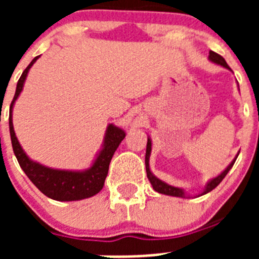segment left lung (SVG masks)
I'll use <instances>...</instances> for the list:
<instances>
[{
  "mask_svg": "<svg viewBox=\"0 0 259 259\" xmlns=\"http://www.w3.org/2000/svg\"><path fill=\"white\" fill-rule=\"evenodd\" d=\"M209 59L211 62H214V63H217V65H221V66H223V67H226V68H230V67H228V65H227V62L224 61L223 57L219 56V54H217L215 52H211V50H210V53H209ZM150 152H152V141H150V139H148V144H146V154H145V167H146V176H148L149 182L152 183L153 189H154L155 192H158V193L167 194V196H175V197H185V193H184V191H183V189L176 188V187H172V185L167 184V183L162 182V180H159L158 178H155V176L153 175L152 171H150V168H149ZM236 158H235V159L231 162L230 166H228L227 168H226V170H224L223 172L221 174V175H218L217 178H214V179L210 180V182L207 183L206 188L203 189V192L201 193V196H202V194L209 193V192L212 191L215 187H218L219 183H221L222 180L224 179V176L227 175L228 171L232 168L233 163H235V161H236Z\"/></svg>",
  "mask_w": 259,
  "mask_h": 259,
  "instance_id": "obj_1",
  "label": "left lung"
}]
</instances>
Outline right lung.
Wrapping results in <instances>:
<instances>
[{"label": "right lung", "instance_id": "1", "mask_svg": "<svg viewBox=\"0 0 259 259\" xmlns=\"http://www.w3.org/2000/svg\"><path fill=\"white\" fill-rule=\"evenodd\" d=\"M38 57H35L32 62L27 66V68L23 71L22 76L18 80L17 91L14 96L13 101L10 105V116H9V127H10L11 144H13L14 154L17 157L22 170L26 172L33 184L40 189L45 196H48L52 200L57 201H77L83 198L92 197L95 194L101 191L105 184V179L109 171V164L114 153L119 144L125 137L124 131L122 128L115 127L114 124H110L106 130V136H105L104 148L100 152V154L96 158L95 163L91 168L85 171H65V170H54L49 168L37 162L31 161L24 150L22 149L19 141H18L15 132H14L13 118H11V111H13L14 102L17 101L18 96L20 95L23 89V84L26 81L27 74H28L31 66L37 61Z\"/></svg>", "mask_w": 259, "mask_h": 259}]
</instances>
